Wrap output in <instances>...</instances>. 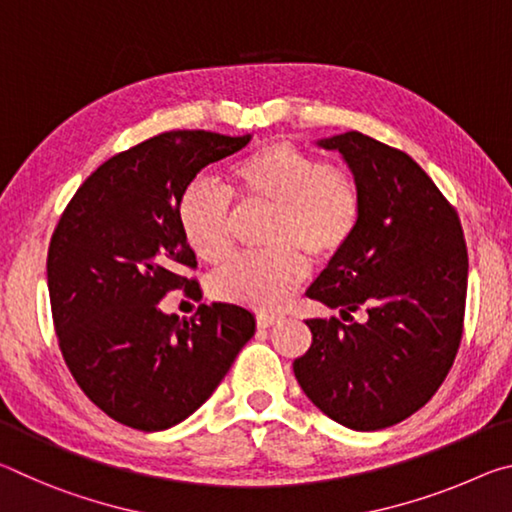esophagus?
I'll list each match as a JSON object with an SVG mask.
<instances>
[{
    "mask_svg": "<svg viewBox=\"0 0 512 512\" xmlns=\"http://www.w3.org/2000/svg\"><path fill=\"white\" fill-rule=\"evenodd\" d=\"M283 320L281 315H274V313H258L256 315V322H258V326H261V329H267V326H274V324H279Z\"/></svg>",
    "mask_w": 512,
    "mask_h": 512,
    "instance_id": "34e87169",
    "label": "esophagus"
}]
</instances>
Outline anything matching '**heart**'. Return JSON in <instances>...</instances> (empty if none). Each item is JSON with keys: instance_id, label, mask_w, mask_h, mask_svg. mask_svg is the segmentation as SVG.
I'll return each instance as SVG.
<instances>
[{"instance_id": "1", "label": "heart", "mask_w": 512, "mask_h": 512, "mask_svg": "<svg viewBox=\"0 0 512 512\" xmlns=\"http://www.w3.org/2000/svg\"><path fill=\"white\" fill-rule=\"evenodd\" d=\"M229 179L251 204L276 208L270 245L263 254H240L211 276L217 299L251 308L281 306L317 261L340 256L360 222L354 179L290 142H272L231 165ZM179 226L190 249L206 263H220L233 245L229 192L211 181L190 183L179 201Z\"/></svg>"}]
</instances>
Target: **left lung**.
Masks as SVG:
<instances>
[{
	"label": "left lung",
	"mask_w": 512,
	"mask_h": 512,
	"mask_svg": "<svg viewBox=\"0 0 512 512\" xmlns=\"http://www.w3.org/2000/svg\"><path fill=\"white\" fill-rule=\"evenodd\" d=\"M360 195L349 247L306 295L342 320H306L311 349L292 363L306 397L354 431H379L420 410L454 365L463 335L467 247L449 201L408 154L358 131L322 138Z\"/></svg>",
	"instance_id": "obj_1"
}]
</instances>
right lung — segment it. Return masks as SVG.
Segmentation results:
<instances>
[{
	"label": "right lung",
	"mask_w": 512,
	"mask_h": 512,
	"mask_svg": "<svg viewBox=\"0 0 512 512\" xmlns=\"http://www.w3.org/2000/svg\"><path fill=\"white\" fill-rule=\"evenodd\" d=\"M251 136L167 131L108 158L61 215L47 254V286L63 358L92 404L138 431H165L213 395L256 317L238 304H201L195 317L161 311L167 292L197 281L179 201L206 165Z\"/></svg>",
	"instance_id": "add662e5"
}]
</instances>
